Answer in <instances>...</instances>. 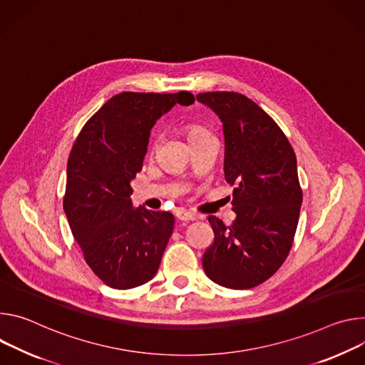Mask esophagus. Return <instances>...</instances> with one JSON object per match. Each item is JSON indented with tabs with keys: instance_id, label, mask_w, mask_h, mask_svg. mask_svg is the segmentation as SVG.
<instances>
[{
	"instance_id": "esophagus-1",
	"label": "esophagus",
	"mask_w": 365,
	"mask_h": 365,
	"mask_svg": "<svg viewBox=\"0 0 365 365\" xmlns=\"http://www.w3.org/2000/svg\"><path fill=\"white\" fill-rule=\"evenodd\" d=\"M175 216H177V219H180V220H182V222L195 220V219L198 217V216L194 215L192 212H188V210H184V209H178V210L175 212Z\"/></svg>"
}]
</instances>
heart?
<instances>
[{
	"instance_id": "obj_1",
	"label": "heart",
	"mask_w": 365,
	"mask_h": 365,
	"mask_svg": "<svg viewBox=\"0 0 365 365\" xmlns=\"http://www.w3.org/2000/svg\"><path fill=\"white\" fill-rule=\"evenodd\" d=\"M184 129H185V133H187V138H188L190 142L195 140V139L210 136V132L206 128L195 125V123H188V125H185Z\"/></svg>"
}]
</instances>
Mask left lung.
Returning <instances> with one entry per match:
<instances>
[{"mask_svg": "<svg viewBox=\"0 0 365 365\" xmlns=\"http://www.w3.org/2000/svg\"><path fill=\"white\" fill-rule=\"evenodd\" d=\"M197 100L222 120L225 178L236 185L232 225L209 216L215 240L203 268L219 286L252 289L277 272L293 245L303 201L296 153L275 121L244 94L200 93Z\"/></svg>", "mask_w": 365, "mask_h": 365, "instance_id": "1", "label": "left lung"}]
</instances>
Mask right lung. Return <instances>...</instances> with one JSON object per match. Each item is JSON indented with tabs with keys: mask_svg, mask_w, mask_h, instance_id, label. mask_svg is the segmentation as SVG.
<instances>
[{
	"mask_svg": "<svg viewBox=\"0 0 365 365\" xmlns=\"http://www.w3.org/2000/svg\"><path fill=\"white\" fill-rule=\"evenodd\" d=\"M177 103L190 106L194 96L120 93L72 145L63 210L86 262L111 289H133L152 279L173 235V213L132 207L130 181L142 168L156 120Z\"/></svg>",
	"mask_w": 365,
	"mask_h": 365,
	"instance_id": "1",
	"label": "right lung"
}]
</instances>
